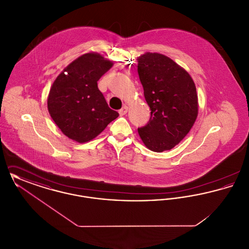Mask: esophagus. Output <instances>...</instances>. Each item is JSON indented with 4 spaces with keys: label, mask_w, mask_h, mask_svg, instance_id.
Returning a JSON list of instances; mask_svg holds the SVG:
<instances>
[{
    "label": "esophagus",
    "mask_w": 249,
    "mask_h": 249,
    "mask_svg": "<svg viewBox=\"0 0 249 249\" xmlns=\"http://www.w3.org/2000/svg\"><path fill=\"white\" fill-rule=\"evenodd\" d=\"M127 112H128V107H123L119 111V115L120 116H124V115H126L127 114Z\"/></svg>",
    "instance_id": "1"
}]
</instances>
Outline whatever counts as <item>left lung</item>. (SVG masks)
<instances>
[{"instance_id": "8db88e82", "label": "left lung", "mask_w": 249, "mask_h": 249, "mask_svg": "<svg viewBox=\"0 0 249 249\" xmlns=\"http://www.w3.org/2000/svg\"><path fill=\"white\" fill-rule=\"evenodd\" d=\"M137 62L151 111L148 122L138 128L139 135L152 151L170 150L189 133L197 118L195 84L188 71L162 54L147 52Z\"/></svg>"}]
</instances>
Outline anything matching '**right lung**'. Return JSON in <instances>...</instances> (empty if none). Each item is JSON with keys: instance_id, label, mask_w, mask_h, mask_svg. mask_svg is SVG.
Listing matches in <instances>:
<instances>
[{"instance_id": "obj_1", "label": "right lung", "mask_w": 249, "mask_h": 249, "mask_svg": "<svg viewBox=\"0 0 249 249\" xmlns=\"http://www.w3.org/2000/svg\"><path fill=\"white\" fill-rule=\"evenodd\" d=\"M112 65L101 55L88 53L69 64L52 85L49 114L60 130L76 142L92 140L119 117L97 84Z\"/></svg>"}]
</instances>
